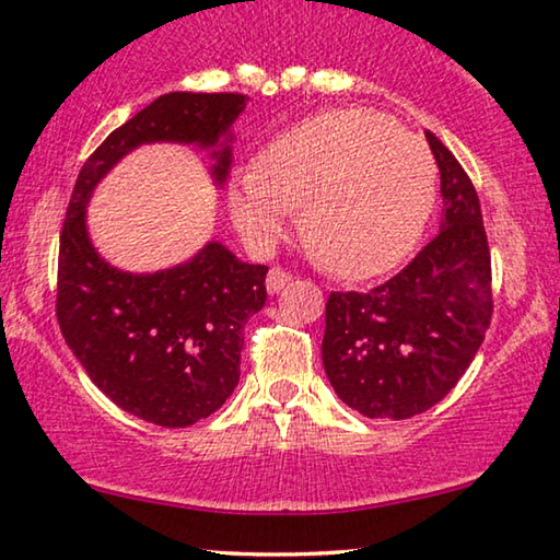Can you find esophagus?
I'll use <instances>...</instances> for the list:
<instances>
[{"instance_id":"obj_1","label":"esophagus","mask_w":560,"mask_h":560,"mask_svg":"<svg viewBox=\"0 0 560 560\" xmlns=\"http://www.w3.org/2000/svg\"><path fill=\"white\" fill-rule=\"evenodd\" d=\"M289 281H291V273L287 269H281V266H273L269 271V279H266V289H269V294H279Z\"/></svg>"}]
</instances>
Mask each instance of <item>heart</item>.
<instances>
[{"label":"heart","instance_id":"1","mask_svg":"<svg viewBox=\"0 0 560 560\" xmlns=\"http://www.w3.org/2000/svg\"><path fill=\"white\" fill-rule=\"evenodd\" d=\"M436 162L419 137L373 108H335L291 126L233 175L228 208L246 238L271 241L302 208L322 269L373 279L419 246L436 205Z\"/></svg>","mask_w":560,"mask_h":560}]
</instances>
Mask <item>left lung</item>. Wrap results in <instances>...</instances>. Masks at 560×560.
<instances>
[{
	"label": "left lung",
	"mask_w": 560,
	"mask_h": 560,
	"mask_svg": "<svg viewBox=\"0 0 560 560\" xmlns=\"http://www.w3.org/2000/svg\"><path fill=\"white\" fill-rule=\"evenodd\" d=\"M441 172V231L370 291L327 299L322 362L337 396L368 419L436 406L475 360L492 319V264L475 185L427 131Z\"/></svg>",
	"instance_id": "obj_1"
}]
</instances>
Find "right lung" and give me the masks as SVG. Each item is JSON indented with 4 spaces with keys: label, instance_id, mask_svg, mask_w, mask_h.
<instances>
[{
    "label": "right lung",
    "instance_id": "right-lung-1",
    "mask_svg": "<svg viewBox=\"0 0 560 560\" xmlns=\"http://www.w3.org/2000/svg\"><path fill=\"white\" fill-rule=\"evenodd\" d=\"M243 93H164L104 139L78 172L58 254L60 332L91 381L164 429L192 427L225 404L241 375L243 327L266 304V266L243 264L220 243L175 269L126 273L85 233V202L124 154L149 141L215 147L246 108ZM215 154L223 183L231 149Z\"/></svg>",
    "mask_w": 560,
    "mask_h": 560
}]
</instances>
